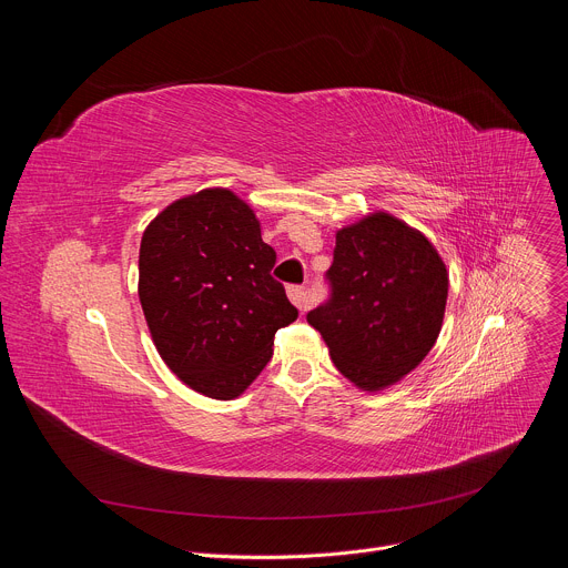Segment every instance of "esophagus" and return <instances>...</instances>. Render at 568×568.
Instances as JSON below:
<instances>
[{"label":"esophagus","mask_w":568,"mask_h":568,"mask_svg":"<svg viewBox=\"0 0 568 568\" xmlns=\"http://www.w3.org/2000/svg\"><path fill=\"white\" fill-rule=\"evenodd\" d=\"M287 296H290V301H292L298 310H305V307H307V294H305L303 287H298V285L287 287Z\"/></svg>","instance_id":"esophagus-1"}]
</instances>
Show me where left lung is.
I'll list each match as a JSON object with an SVG mask.
<instances>
[{"instance_id": "obj_1", "label": "left lung", "mask_w": 568, "mask_h": 568, "mask_svg": "<svg viewBox=\"0 0 568 568\" xmlns=\"http://www.w3.org/2000/svg\"><path fill=\"white\" fill-rule=\"evenodd\" d=\"M333 298L312 310L339 373L366 393L407 377L434 348L449 274L429 237L386 211L337 231Z\"/></svg>"}]
</instances>
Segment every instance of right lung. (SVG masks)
Wrapping results in <instances>:
<instances>
[{
	"instance_id": "obj_1",
	"label": "right lung",
	"mask_w": 568,
	"mask_h": 568,
	"mask_svg": "<svg viewBox=\"0 0 568 568\" xmlns=\"http://www.w3.org/2000/svg\"><path fill=\"white\" fill-rule=\"evenodd\" d=\"M276 252L254 209L229 189H202L145 226L139 301L152 344L193 390L213 399L245 393L298 310L272 278Z\"/></svg>"
}]
</instances>
